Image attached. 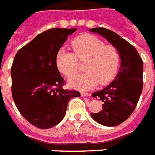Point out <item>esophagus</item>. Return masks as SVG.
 <instances>
[{"label":"esophagus","instance_id":"1","mask_svg":"<svg viewBox=\"0 0 155 155\" xmlns=\"http://www.w3.org/2000/svg\"><path fill=\"white\" fill-rule=\"evenodd\" d=\"M81 95L82 97H85V96H90L91 94H89V93H85V92H81Z\"/></svg>","mask_w":155,"mask_h":155}]
</instances>
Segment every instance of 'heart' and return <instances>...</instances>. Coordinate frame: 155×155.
Segmentation results:
<instances>
[{
	"mask_svg": "<svg viewBox=\"0 0 155 155\" xmlns=\"http://www.w3.org/2000/svg\"><path fill=\"white\" fill-rule=\"evenodd\" d=\"M74 53L61 49L56 54L59 71L71 77L78 69L79 61H86L84 74H76L69 80V85L80 91H88L100 83L105 85L116 76L120 67L119 51L112 45H105L100 38L92 35H82L71 42Z\"/></svg>",
	"mask_w": 155,
	"mask_h": 155,
	"instance_id": "heart-1",
	"label": "heart"
}]
</instances>
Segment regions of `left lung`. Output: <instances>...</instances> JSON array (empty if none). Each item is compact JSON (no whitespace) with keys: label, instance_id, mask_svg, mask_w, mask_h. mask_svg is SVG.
<instances>
[{"label":"left lung","instance_id":"8db88e82","mask_svg":"<svg viewBox=\"0 0 155 155\" xmlns=\"http://www.w3.org/2000/svg\"><path fill=\"white\" fill-rule=\"evenodd\" d=\"M90 31L102 35L120 53L121 63L116 77L92 95L104 102L102 110L91 114L102 125L116 126L131 115L140 100L143 90V61L136 49L115 32L102 27L92 28Z\"/></svg>","mask_w":155,"mask_h":155}]
</instances>
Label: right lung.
<instances>
[{
    "label": "right lung",
    "instance_id": "right-lung-1",
    "mask_svg": "<svg viewBox=\"0 0 155 155\" xmlns=\"http://www.w3.org/2000/svg\"><path fill=\"white\" fill-rule=\"evenodd\" d=\"M76 29L53 28L39 34L15 54L12 70V97L20 113L40 129H50L63 120L68 102L80 97L64 90L56 54Z\"/></svg>",
    "mask_w": 155,
    "mask_h": 155
}]
</instances>
